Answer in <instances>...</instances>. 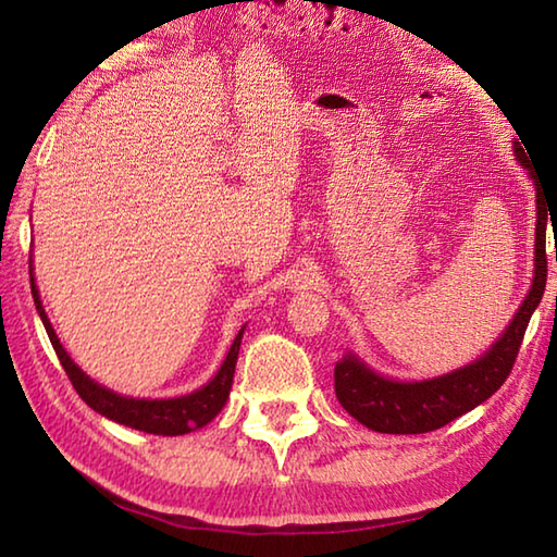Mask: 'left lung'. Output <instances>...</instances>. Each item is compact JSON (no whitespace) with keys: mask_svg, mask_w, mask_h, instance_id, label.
Returning a JSON list of instances; mask_svg holds the SVG:
<instances>
[{"mask_svg":"<svg viewBox=\"0 0 557 557\" xmlns=\"http://www.w3.org/2000/svg\"><path fill=\"white\" fill-rule=\"evenodd\" d=\"M516 157L528 169V159L518 143ZM535 201H539V221H535L533 285L498 342L465 369L414 383L383 379L363 361H358L354 354H346L334 369V391L351 418L373 432H385V435H420V432L445 428L447 422L474 410L476 405H482L502 388L513 369L528 322H531L535 307L541 305L545 280H548V258H545L548 209L541 196Z\"/></svg>","mask_w":557,"mask_h":557,"instance_id":"8db88e82","label":"left lung"}]
</instances>
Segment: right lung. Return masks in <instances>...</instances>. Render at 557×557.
<instances>
[{"instance_id": "obj_1", "label": "right lung", "mask_w": 557, "mask_h": 557, "mask_svg": "<svg viewBox=\"0 0 557 557\" xmlns=\"http://www.w3.org/2000/svg\"><path fill=\"white\" fill-rule=\"evenodd\" d=\"M32 295H34L36 312H39V317H41L46 334H49V338H51V346H53L55 356H59L65 375L71 379L75 393H78L81 398L86 400L96 412L106 414V418L120 422V425H127L132 430L149 432V435L172 437V435H186V432H194L203 425H209L215 414L223 410L225 400H228L231 385H233L235 361H238L240 338H243L245 326L240 329L238 336L233 338L231 351H228V356H225V361L219 369V373H215L213 379L203 385V388L182 395V398L139 400V398H125V395L112 393L108 388H102L100 383L88 379V375L71 361V356L65 354V348L61 346L59 336H55L49 317H46V312H44L39 289H36V285H34V275H32Z\"/></svg>"}]
</instances>
